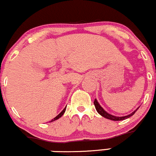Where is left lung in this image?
I'll use <instances>...</instances> for the list:
<instances>
[{"instance_id":"obj_1","label":"left lung","mask_w":156,"mask_h":156,"mask_svg":"<svg viewBox=\"0 0 156 156\" xmlns=\"http://www.w3.org/2000/svg\"><path fill=\"white\" fill-rule=\"evenodd\" d=\"M94 105H95V107H96V111L98 112V114L101 115V116L104 117V118L109 119V120H115V121H118V120H126V119L130 118V117H131L132 115H133V114H134V113L137 111V109H139V107H138L136 109V110H135L134 112H133L131 114H130L129 115H126V116L116 117V116H114V115H112L109 114V113L107 112L104 110L103 108L101 107V105L99 104H98V102L97 101L96 99H95V101H94Z\"/></svg>"}]
</instances>
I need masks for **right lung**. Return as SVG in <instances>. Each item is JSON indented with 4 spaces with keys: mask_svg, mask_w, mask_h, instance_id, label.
I'll return each mask as SVG.
<instances>
[{
    "mask_svg": "<svg viewBox=\"0 0 156 156\" xmlns=\"http://www.w3.org/2000/svg\"><path fill=\"white\" fill-rule=\"evenodd\" d=\"M66 107H65V108H64V109H63V111H62L61 112H60L59 115H57V116H56L55 118L54 119H52V120H51V122H52V121H55V120H58V119H59L60 118H61V116H62V115H63L64 114V112H65V111H66Z\"/></svg>",
    "mask_w": 156,
    "mask_h": 156,
    "instance_id": "obj_1",
    "label": "right lung"
}]
</instances>
